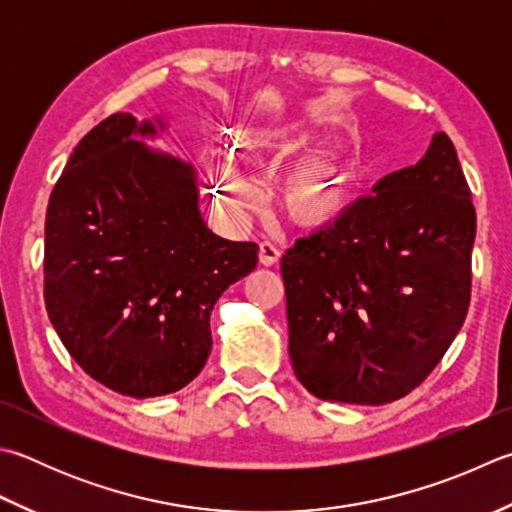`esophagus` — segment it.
Returning a JSON list of instances; mask_svg holds the SVG:
<instances>
[{"label": "esophagus", "instance_id": "obj_1", "mask_svg": "<svg viewBox=\"0 0 512 512\" xmlns=\"http://www.w3.org/2000/svg\"><path fill=\"white\" fill-rule=\"evenodd\" d=\"M279 257H282V253H279V248L275 244L270 242L259 244V264L275 266L279 262Z\"/></svg>", "mask_w": 512, "mask_h": 512}]
</instances>
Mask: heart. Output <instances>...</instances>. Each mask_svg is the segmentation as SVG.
<instances>
[{
    "mask_svg": "<svg viewBox=\"0 0 512 512\" xmlns=\"http://www.w3.org/2000/svg\"><path fill=\"white\" fill-rule=\"evenodd\" d=\"M273 137H266L255 130H239L235 137L237 155L246 162H257L266 150L277 148ZM219 199L230 215L242 217L250 208L259 204V195L248 179L235 168H222L219 173ZM286 210L302 226H322L339 215L344 206L342 177L333 170L308 166L290 175L286 184Z\"/></svg>",
    "mask_w": 512,
    "mask_h": 512,
    "instance_id": "1",
    "label": "heart"
}]
</instances>
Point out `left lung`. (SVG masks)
<instances>
[{
	"label": "left lung",
	"mask_w": 512,
	"mask_h": 512,
	"mask_svg": "<svg viewBox=\"0 0 512 512\" xmlns=\"http://www.w3.org/2000/svg\"><path fill=\"white\" fill-rule=\"evenodd\" d=\"M477 217L457 150L379 179L282 257L288 353L310 395L379 406L430 375L470 304Z\"/></svg>",
	"instance_id": "left-lung-1"
}]
</instances>
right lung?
Segmentation results:
<instances>
[{
  "mask_svg": "<svg viewBox=\"0 0 512 512\" xmlns=\"http://www.w3.org/2000/svg\"><path fill=\"white\" fill-rule=\"evenodd\" d=\"M164 128L159 117L104 119L75 146L46 210L50 324L84 373L135 399L202 373L213 306L257 266V244L206 226L195 166L142 142Z\"/></svg>",
  "mask_w": 512,
  "mask_h": 512,
  "instance_id": "1",
  "label": "right lung"
}]
</instances>
